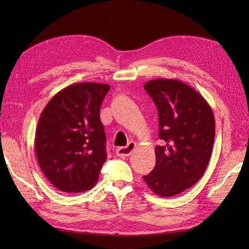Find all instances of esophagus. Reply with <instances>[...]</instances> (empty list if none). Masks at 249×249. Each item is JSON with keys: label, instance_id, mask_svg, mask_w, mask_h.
<instances>
[{"label": "esophagus", "instance_id": "34e87169", "mask_svg": "<svg viewBox=\"0 0 249 249\" xmlns=\"http://www.w3.org/2000/svg\"><path fill=\"white\" fill-rule=\"evenodd\" d=\"M135 146H136V143H135V142H130L126 146L118 147L116 149V154L120 158H126V157H129L133 153Z\"/></svg>", "mask_w": 249, "mask_h": 249}]
</instances>
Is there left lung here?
Wrapping results in <instances>:
<instances>
[{
	"label": "left lung",
	"instance_id": "obj_1",
	"mask_svg": "<svg viewBox=\"0 0 249 249\" xmlns=\"http://www.w3.org/2000/svg\"><path fill=\"white\" fill-rule=\"evenodd\" d=\"M144 89L158 109L164 144L156 146V166L143 179L159 196H175L196 184L208 166L214 115L207 101L178 80H150Z\"/></svg>",
	"mask_w": 249,
	"mask_h": 249
}]
</instances>
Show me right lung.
<instances>
[{
  "label": "right lung",
  "instance_id": "1",
  "mask_svg": "<svg viewBox=\"0 0 249 249\" xmlns=\"http://www.w3.org/2000/svg\"><path fill=\"white\" fill-rule=\"evenodd\" d=\"M110 86L77 83L44 107L35 134V153L43 175L58 190L91 189L107 159L100 109Z\"/></svg>",
  "mask_w": 249,
  "mask_h": 249
}]
</instances>
